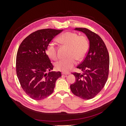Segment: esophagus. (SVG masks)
Segmentation results:
<instances>
[{
    "label": "esophagus",
    "mask_w": 126,
    "mask_h": 126,
    "mask_svg": "<svg viewBox=\"0 0 126 126\" xmlns=\"http://www.w3.org/2000/svg\"><path fill=\"white\" fill-rule=\"evenodd\" d=\"M62 74L64 75H69L70 73L69 72H62Z\"/></svg>",
    "instance_id": "1"
}]
</instances>
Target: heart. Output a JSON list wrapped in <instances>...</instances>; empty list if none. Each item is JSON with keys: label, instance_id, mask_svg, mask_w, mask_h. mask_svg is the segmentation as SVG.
I'll return each mask as SVG.
<instances>
[{"label": "heart", "instance_id": "1", "mask_svg": "<svg viewBox=\"0 0 126 126\" xmlns=\"http://www.w3.org/2000/svg\"><path fill=\"white\" fill-rule=\"evenodd\" d=\"M62 43L69 46L66 58H63L55 63L56 68L60 71L67 72L70 70L76 63L77 60L81 61L87 55L89 48V43L87 37L79 36L75 32H66L58 38ZM46 53L52 60H56L58 57L57 48L54 42H50L46 47Z\"/></svg>", "mask_w": 126, "mask_h": 126}]
</instances>
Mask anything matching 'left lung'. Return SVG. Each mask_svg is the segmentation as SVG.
Masks as SVG:
<instances>
[{
	"label": "left lung",
	"instance_id": "8db88e82",
	"mask_svg": "<svg viewBox=\"0 0 126 126\" xmlns=\"http://www.w3.org/2000/svg\"><path fill=\"white\" fill-rule=\"evenodd\" d=\"M75 30L86 35L89 41V49L83 62L77 66L83 73H72L76 81L70 87L75 95L84 100H90L102 90L107 82L109 55L105 43L97 34L86 28Z\"/></svg>",
	"mask_w": 126,
	"mask_h": 126
}]
</instances>
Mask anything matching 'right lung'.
I'll use <instances>...</instances> for the list:
<instances>
[{
  "instance_id": "obj_1",
  "label": "right lung",
  "mask_w": 126,
  "mask_h": 126,
  "mask_svg": "<svg viewBox=\"0 0 126 126\" xmlns=\"http://www.w3.org/2000/svg\"><path fill=\"white\" fill-rule=\"evenodd\" d=\"M63 30H38L26 37L18 48L17 76L24 91L33 100H41L50 95L57 80L61 77L60 71H50L54 66L46 51L51 40Z\"/></svg>"
}]
</instances>
